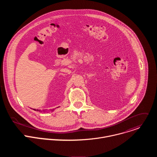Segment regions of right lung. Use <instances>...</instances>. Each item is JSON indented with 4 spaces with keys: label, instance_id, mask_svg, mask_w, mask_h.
Returning <instances> with one entry per match:
<instances>
[{
    "label": "right lung",
    "instance_id": "obj_1",
    "mask_svg": "<svg viewBox=\"0 0 157 157\" xmlns=\"http://www.w3.org/2000/svg\"><path fill=\"white\" fill-rule=\"evenodd\" d=\"M33 110H35V109H33ZM38 110V111H40V110ZM53 110H54V109H53V110H52V111H53ZM43 112H44H44H45V111H44V110H43Z\"/></svg>",
    "mask_w": 157,
    "mask_h": 157
}]
</instances>
